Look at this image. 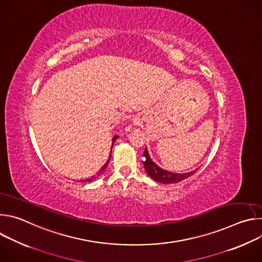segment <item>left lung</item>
Segmentation results:
<instances>
[{
	"label": "left lung",
	"instance_id": "obj_1",
	"mask_svg": "<svg viewBox=\"0 0 262 262\" xmlns=\"http://www.w3.org/2000/svg\"><path fill=\"white\" fill-rule=\"evenodd\" d=\"M143 157H144V162H143V165H144V168L146 170V172L148 173V175L150 176L152 179H155L156 181L158 182H161V183H175V182H179L185 178L190 177L191 175H193L195 171H192V172H189V173H183V174H179V173H172V172H168L166 170H163L161 169L160 167H158L152 161L151 159L149 158V155H148V151L147 149L145 148L144 150V154H143Z\"/></svg>",
	"mask_w": 262,
	"mask_h": 262
}]
</instances>
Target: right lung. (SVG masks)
Wrapping results in <instances>:
<instances>
[{
    "instance_id": "add662e5",
    "label": "right lung",
    "mask_w": 262,
    "mask_h": 262,
    "mask_svg": "<svg viewBox=\"0 0 262 262\" xmlns=\"http://www.w3.org/2000/svg\"><path fill=\"white\" fill-rule=\"evenodd\" d=\"M117 138H118V136H115V137H114V138H113V144H112V147H113V145H114V142H115V140H116V139H117ZM111 152H112V148H111ZM108 162H110V158H108V160H107V161H106V163H105V164H104V166H103V167H102V168H101V169H100V171H99V172H98V173H97V175H96V176H92V177H91V178H87V179H86V180H85V181H87V182H88V181H92V180H94V179H96V177H97V176H98V175H99V174H100V173H102V172H103V171H104V169H105V168H106V166H107V164H108Z\"/></svg>"
}]
</instances>
